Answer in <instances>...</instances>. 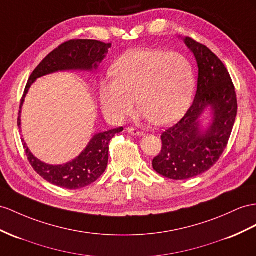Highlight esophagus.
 Segmentation results:
<instances>
[{
    "instance_id": "esophagus-1",
    "label": "esophagus",
    "mask_w": 256,
    "mask_h": 256,
    "mask_svg": "<svg viewBox=\"0 0 256 256\" xmlns=\"http://www.w3.org/2000/svg\"><path fill=\"white\" fill-rule=\"evenodd\" d=\"M128 132L130 135H133V136H144V135H145L142 132H140V130H137L132 128H128Z\"/></svg>"
}]
</instances>
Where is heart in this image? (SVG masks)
I'll list each match as a JSON object with an SVG mask.
<instances>
[{"label":"heart","instance_id":"1","mask_svg":"<svg viewBox=\"0 0 256 256\" xmlns=\"http://www.w3.org/2000/svg\"><path fill=\"white\" fill-rule=\"evenodd\" d=\"M114 78L100 82L104 114L120 122L137 104L140 116L156 126H168L182 114L192 100L194 78L192 64L180 53L135 48L111 68Z\"/></svg>","mask_w":256,"mask_h":256}]
</instances>
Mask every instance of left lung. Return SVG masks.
<instances>
[{
  "mask_svg": "<svg viewBox=\"0 0 256 256\" xmlns=\"http://www.w3.org/2000/svg\"><path fill=\"white\" fill-rule=\"evenodd\" d=\"M198 64V85L192 107L161 135L162 150L152 168L164 178L182 180L211 168L224 152L237 116V97L226 67L213 52L182 38ZM209 116V121L202 116Z\"/></svg>",
  "mask_w": 256,
  "mask_h": 256,
  "instance_id": "1",
  "label": "left lung"
}]
</instances>
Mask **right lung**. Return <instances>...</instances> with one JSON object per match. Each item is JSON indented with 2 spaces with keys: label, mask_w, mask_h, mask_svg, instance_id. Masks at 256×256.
Segmentation results:
<instances>
[{
  "label": "right lung",
  "mask_w": 256,
  "mask_h": 256,
  "mask_svg": "<svg viewBox=\"0 0 256 256\" xmlns=\"http://www.w3.org/2000/svg\"><path fill=\"white\" fill-rule=\"evenodd\" d=\"M111 44L96 40H71L50 53L32 72L20 104L18 126L22 128V108L28 92L38 78L60 71L95 72L106 57ZM123 128L100 132L92 137L83 152L76 158L64 164H48L38 159L24 142V152L34 171L45 180L66 189H78L90 185L100 178L108 164L109 142L121 133ZM22 132V130H20Z\"/></svg>",
  "instance_id": "right-lung-1"
}]
</instances>
